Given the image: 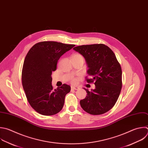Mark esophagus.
<instances>
[{
  "label": "esophagus",
  "mask_w": 148,
  "mask_h": 148,
  "mask_svg": "<svg viewBox=\"0 0 148 148\" xmlns=\"http://www.w3.org/2000/svg\"><path fill=\"white\" fill-rule=\"evenodd\" d=\"M71 89H74V90H78L79 89V87L78 86H71Z\"/></svg>",
  "instance_id": "1"
}]
</instances>
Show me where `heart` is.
<instances>
[{
  "mask_svg": "<svg viewBox=\"0 0 148 148\" xmlns=\"http://www.w3.org/2000/svg\"><path fill=\"white\" fill-rule=\"evenodd\" d=\"M72 58H74V59H82V60H84V57L82 56V55H81V54H79V53H75V54L73 55ZM77 79H76L75 78H74V77H71V78H70V81H71L72 83H73V84L75 83V82H77Z\"/></svg>",
  "mask_w": 148,
  "mask_h": 148,
  "instance_id": "1",
  "label": "heart"
}]
</instances>
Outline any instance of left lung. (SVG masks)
<instances>
[{"mask_svg": "<svg viewBox=\"0 0 148 148\" xmlns=\"http://www.w3.org/2000/svg\"><path fill=\"white\" fill-rule=\"evenodd\" d=\"M74 50L85 58L89 69L88 83H94L95 89L86 91L87 96L80 101L84 111L92 115L102 114L116 104L122 88V70L115 54L108 46L92 44L78 46Z\"/></svg>", "mask_w": 148, "mask_h": 148, "instance_id": "8db88e82", "label": "left lung"}]
</instances>
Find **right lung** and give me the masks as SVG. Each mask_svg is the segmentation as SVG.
Masks as SVG:
<instances>
[{"label":"right lung","instance_id":"1","mask_svg":"<svg viewBox=\"0 0 148 148\" xmlns=\"http://www.w3.org/2000/svg\"><path fill=\"white\" fill-rule=\"evenodd\" d=\"M74 46L43 41L35 44L26 55L22 70L23 89L31 106L42 115L56 114L64 106L65 96L71 87L64 84L53 89L51 75L56 70L60 58Z\"/></svg>","mask_w":148,"mask_h":148}]
</instances>
